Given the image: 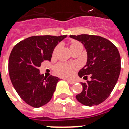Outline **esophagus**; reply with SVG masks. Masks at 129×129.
<instances>
[{
    "label": "esophagus",
    "instance_id": "1",
    "mask_svg": "<svg viewBox=\"0 0 129 129\" xmlns=\"http://www.w3.org/2000/svg\"><path fill=\"white\" fill-rule=\"evenodd\" d=\"M66 81H67L68 83H70V84H74L76 82V81H74V80H71V79H66Z\"/></svg>",
    "mask_w": 129,
    "mask_h": 129
}]
</instances>
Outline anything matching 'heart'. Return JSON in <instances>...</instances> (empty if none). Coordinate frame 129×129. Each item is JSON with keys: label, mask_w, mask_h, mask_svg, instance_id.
<instances>
[{"label": "heart", "mask_w": 129, "mask_h": 129, "mask_svg": "<svg viewBox=\"0 0 129 129\" xmlns=\"http://www.w3.org/2000/svg\"><path fill=\"white\" fill-rule=\"evenodd\" d=\"M81 44L80 43L77 41H70V48H73L74 46ZM59 48V45H57L56 48H54L53 51V54L56 53V52ZM76 65H70L64 63H59L54 66V71L58 75L63 77H70L73 76L74 74V71L77 69Z\"/></svg>", "instance_id": "b5f03b06"}]
</instances>
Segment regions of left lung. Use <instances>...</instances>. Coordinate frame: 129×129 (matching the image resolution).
<instances>
[{
  "label": "left lung",
  "instance_id": "obj_1",
  "mask_svg": "<svg viewBox=\"0 0 129 129\" xmlns=\"http://www.w3.org/2000/svg\"><path fill=\"white\" fill-rule=\"evenodd\" d=\"M70 37L82 43L87 51V63L79 71L78 75L84 79L90 75L91 78L86 83H81L83 90L76 98L84 105H98L109 97L119 78V51L109 40L100 36L80 34Z\"/></svg>",
  "mask_w": 129,
  "mask_h": 129
}]
</instances>
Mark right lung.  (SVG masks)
<instances>
[{
    "mask_svg": "<svg viewBox=\"0 0 129 129\" xmlns=\"http://www.w3.org/2000/svg\"><path fill=\"white\" fill-rule=\"evenodd\" d=\"M67 35L33 36L17 43L9 58L8 70L16 91L24 102L39 108L50 101L59 79L41 75L39 68L50 61L56 45Z\"/></svg>",
    "mask_w": 129,
    "mask_h": 129,
    "instance_id": "right-lung-1",
    "label": "right lung"
}]
</instances>
